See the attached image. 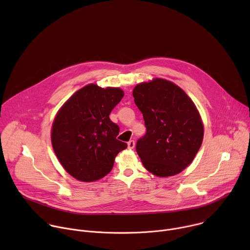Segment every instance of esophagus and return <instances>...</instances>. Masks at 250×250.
I'll return each instance as SVG.
<instances>
[{
  "instance_id": "1",
  "label": "esophagus",
  "mask_w": 250,
  "mask_h": 250,
  "mask_svg": "<svg viewBox=\"0 0 250 250\" xmlns=\"http://www.w3.org/2000/svg\"><path fill=\"white\" fill-rule=\"evenodd\" d=\"M134 146H135L134 140H129V141L127 142V147H128L129 149H132V148H134Z\"/></svg>"
}]
</instances>
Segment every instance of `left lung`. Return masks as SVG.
Segmentation results:
<instances>
[{
	"mask_svg": "<svg viewBox=\"0 0 250 250\" xmlns=\"http://www.w3.org/2000/svg\"><path fill=\"white\" fill-rule=\"evenodd\" d=\"M132 95L146 127L135 146L142 164L158 177L180 173L203 142L204 125L195 104L180 87L160 78L138 84Z\"/></svg>",
	"mask_w": 250,
	"mask_h": 250,
	"instance_id": "left-lung-1",
	"label": "left lung"
}]
</instances>
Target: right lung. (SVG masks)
Segmentation results:
<instances>
[{
  "instance_id": "add662e5",
  "label": "right lung",
  "mask_w": 250,
  "mask_h": 250,
  "mask_svg": "<svg viewBox=\"0 0 250 250\" xmlns=\"http://www.w3.org/2000/svg\"><path fill=\"white\" fill-rule=\"evenodd\" d=\"M123 97L120 88L89 84L58 111L51 130L52 147L63 168L77 180L101 179L113 169L118 153L127 147L117 139L120 127L109 117Z\"/></svg>"
}]
</instances>
